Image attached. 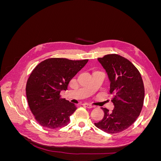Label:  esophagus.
<instances>
[{"label":"esophagus","mask_w":161,"mask_h":161,"mask_svg":"<svg viewBox=\"0 0 161 161\" xmlns=\"http://www.w3.org/2000/svg\"><path fill=\"white\" fill-rule=\"evenodd\" d=\"M83 105L85 106V107H86L87 108H92V106L91 105L88 104V103H85V104H83Z\"/></svg>","instance_id":"obj_1"}]
</instances>
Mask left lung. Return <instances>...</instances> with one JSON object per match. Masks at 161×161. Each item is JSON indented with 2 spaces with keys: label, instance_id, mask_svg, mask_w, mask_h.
<instances>
[{
  "label": "left lung",
  "instance_id": "obj_1",
  "mask_svg": "<svg viewBox=\"0 0 161 161\" xmlns=\"http://www.w3.org/2000/svg\"><path fill=\"white\" fill-rule=\"evenodd\" d=\"M98 60L108 72L114 108L111 111L102 108L103 118L95 125L107 133H119L132 125L140 114L144 99V82L137 68L127 58L111 53Z\"/></svg>",
  "mask_w": 161,
  "mask_h": 161
}]
</instances>
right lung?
Returning a JSON list of instances; mask_svg holds the SVG:
<instances>
[{
  "label": "right lung",
  "instance_id": "add662e5",
  "mask_svg": "<svg viewBox=\"0 0 161 161\" xmlns=\"http://www.w3.org/2000/svg\"><path fill=\"white\" fill-rule=\"evenodd\" d=\"M51 58L41 62L31 72L26 84L29 107L38 124L56 129L67 125L76 109L74 103L62 98L71 79L88 62Z\"/></svg>",
  "mask_w": 161,
  "mask_h": 161
}]
</instances>
